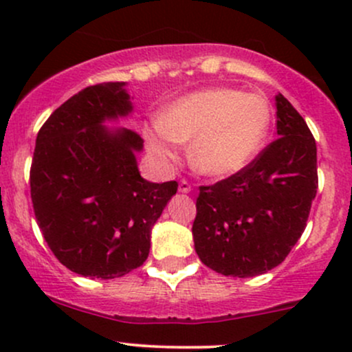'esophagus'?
<instances>
[{
	"label": "esophagus",
	"mask_w": 352,
	"mask_h": 352,
	"mask_svg": "<svg viewBox=\"0 0 352 352\" xmlns=\"http://www.w3.org/2000/svg\"><path fill=\"white\" fill-rule=\"evenodd\" d=\"M190 190H192V185H190L187 180H180V184H179V192H182V193H188Z\"/></svg>",
	"instance_id": "34e87169"
}]
</instances>
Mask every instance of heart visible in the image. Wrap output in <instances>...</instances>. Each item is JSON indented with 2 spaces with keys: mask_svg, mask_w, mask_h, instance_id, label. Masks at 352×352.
Wrapping results in <instances>:
<instances>
[{
  "mask_svg": "<svg viewBox=\"0 0 352 352\" xmlns=\"http://www.w3.org/2000/svg\"><path fill=\"white\" fill-rule=\"evenodd\" d=\"M272 109L260 94L233 87H208L168 104L145 129L148 148L162 164L190 142L188 157L210 177L235 175L256 159L268 137Z\"/></svg>",
  "mask_w": 352,
  "mask_h": 352,
  "instance_id": "obj_1",
  "label": "heart"
}]
</instances>
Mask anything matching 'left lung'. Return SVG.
<instances>
[{
	"label": "left lung",
	"instance_id": "obj_1",
	"mask_svg": "<svg viewBox=\"0 0 352 352\" xmlns=\"http://www.w3.org/2000/svg\"><path fill=\"white\" fill-rule=\"evenodd\" d=\"M276 132L248 167L197 197L193 241L201 263L225 276L263 274L300 240L318 190L316 140L283 94Z\"/></svg>",
	"mask_w": 352,
	"mask_h": 352
}]
</instances>
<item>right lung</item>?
Listing matches in <instances>:
<instances>
[{
    "mask_svg": "<svg viewBox=\"0 0 352 352\" xmlns=\"http://www.w3.org/2000/svg\"><path fill=\"white\" fill-rule=\"evenodd\" d=\"M124 86H89L56 109L39 129L30 170L36 221L51 252L71 272L102 280L147 260L151 230L179 187L144 180L140 135L102 125L132 111Z\"/></svg>",
    "mask_w": 352,
    "mask_h": 352,
    "instance_id": "obj_1",
    "label": "right lung"
}]
</instances>
